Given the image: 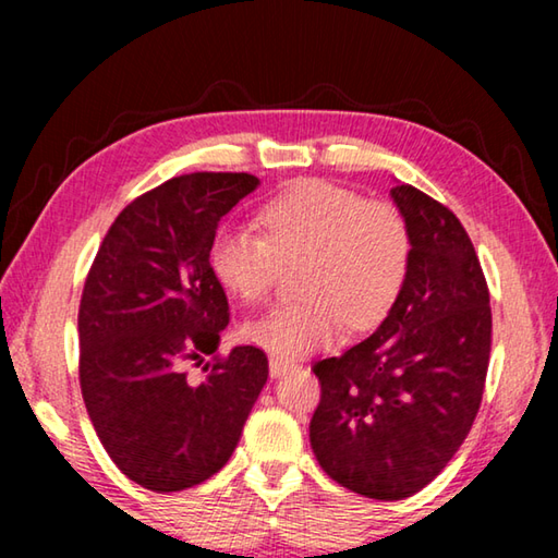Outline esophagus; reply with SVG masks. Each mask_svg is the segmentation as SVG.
Masks as SVG:
<instances>
[{"instance_id":"1","label":"esophagus","mask_w":558,"mask_h":558,"mask_svg":"<svg viewBox=\"0 0 558 558\" xmlns=\"http://www.w3.org/2000/svg\"><path fill=\"white\" fill-rule=\"evenodd\" d=\"M268 366H270V376H272V379H280L282 374L292 369V362H288V359H280V356H270Z\"/></svg>"}]
</instances>
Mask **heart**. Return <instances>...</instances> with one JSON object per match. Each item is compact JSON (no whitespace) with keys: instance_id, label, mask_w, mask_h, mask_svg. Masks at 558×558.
<instances>
[{"instance_id":"obj_1","label":"heart","mask_w":558,"mask_h":558,"mask_svg":"<svg viewBox=\"0 0 558 558\" xmlns=\"http://www.w3.org/2000/svg\"><path fill=\"white\" fill-rule=\"evenodd\" d=\"M258 221L263 235L243 226L216 233V280L243 302H260L282 266L305 260L307 300L245 323V342L290 359L335 344L347 323L369 329L391 313L411 268V231L396 206L302 179L263 206Z\"/></svg>"}]
</instances>
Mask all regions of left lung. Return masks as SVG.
Here are the masks:
<instances>
[{
	"mask_svg": "<svg viewBox=\"0 0 558 558\" xmlns=\"http://www.w3.org/2000/svg\"><path fill=\"white\" fill-rule=\"evenodd\" d=\"M411 231V268L376 332L313 366L323 399L310 421L319 465L347 489L403 499L468 438L493 344L489 292L458 216L411 184L391 189Z\"/></svg>",
	"mask_w": 558,
	"mask_h": 558,
	"instance_id": "left-lung-1",
	"label": "left lung"
}]
</instances>
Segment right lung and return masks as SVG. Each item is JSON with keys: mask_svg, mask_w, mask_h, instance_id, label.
I'll list each match as a JSON object with an SVG mask.
<instances>
[{"mask_svg": "<svg viewBox=\"0 0 558 558\" xmlns=\"http://www.w3.org/2000/svg\"><path fill=\"white\" fill-rule=\"evenodd\" d=\"M258 184L245 172H194L137 196L110 226L83 288V401L122 475L153 493L216 475L268 381V359L251 344L233 347L202 384L186 376L229 325L209 263L216 229Z\"/></svg>", "mask_w": 558, "mask_h": 558, "instance_id": "obj_1", "label": "right lung"}]
</instances>
